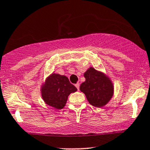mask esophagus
I'll return each mask as SVG.
<instances>
[{
  "mask_svg": "<svg viewBox=\"0 0 150 150\" xmlns=\"http://www.w3.org/2000/svg\"><path fill=\"white\" fill-rule=\"evenodd\" d=\"M75 87H76L77 89H78V90H79V89H80V83L75 84Z\"/></svg>",
  "mask_w": 150,
  "mask_h": 150,
  "instance_id": "1",
  "label": "esophagus"
}]
</instances>
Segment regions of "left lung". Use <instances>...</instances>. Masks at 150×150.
Returning <instances> with one entry per match:
<instances>
[{
  "label": "left lung",
  "mask_w": 150,
  "mask_h": 150,
  "mask_svg": "<svg viewBox=\"0 0 150 150\" xmlns=\"http://www.w3.org/2000/svg\"><path fill=\"white\" fill-rule=\"evenodd\" d=\"M85 81L80 90L86 96L90 105L101 108L108 104L114 93V87L109 77L103 72L90 67L84 73Z\"/></svg>",
  "instance_id": "left-lung-1"
}]
</instances>
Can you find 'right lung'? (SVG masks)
I'll list each match as a JSON object with an SVG mask.
<instances>
[{
  "mask_svg": "<svg viewBox=\"0 0 150 150\" xmlns=\"http://www.w3.org/2000/svg\"><path fill=\"white\" fill-rule=\"evenodd\" d=\"M77 91V88L65 75L52 73L46 78L41 87V96L49 106L60 110L65 107L69 95Z\"/></svg>",
  "mask_w": 150,
  "mask_h": 150,
  "instance_id": "right-lung-1",
  "label": "right lung"
}]
</instances>
